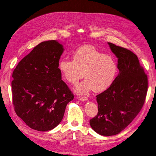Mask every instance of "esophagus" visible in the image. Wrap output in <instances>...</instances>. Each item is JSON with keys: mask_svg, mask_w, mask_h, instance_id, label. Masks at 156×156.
I'll return each mask as SVG.
<instances>
[{"mask_svg": "<svg viewBox=\"0 0 156 156\" xmlns=\"http://www.w3.org/2000/svg\"><path fill=\"white\" fill-rule=\"evenodd\" d=\"M78 99L80 100V101H88V97H82V96H78L77 97Z\"/></svg>", "mask_w": 156, "mask_h": 156, "instance_id": "1", "label": "esophagus"}]
</instances>
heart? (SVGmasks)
Returning a JSON list of instances; mask_svg holds the SVG:
<instances>
[{"mask_svg": "<svg viewBox=\"0 0 156 156\" xmlns=\"http://www.w3.org/2000/svg\"><path fill=\"white\" fill-rule=\"evenodd\" d=\"M59 69L66 81L73 85L84 76L86 80L76 87V92L86 94L92 90L100 93L109 88L115 79L118 68L111 56L86 45L73 52V61H60Z\"/></svg>", "mask_w": 156, "mask_h": 156, "instance_id": "1", "label": "heart"}]
</instances>
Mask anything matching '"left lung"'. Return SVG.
I'll use <instances>...</instances> for the list:
<instances>
[{
  "label": "left lung",
  "instance_id": "8db88e82",
  "mask_svg": "<svg viewBox=\"0 0 156 156\" xmlns=\"http://www.w3.org/2000/svg\"><path fill=\"white\" fill-rule=\"evenodd\" d=\"M118 57L119 73L106 90L97 95L98 113L90 120L95 132L103 136L119 133L137 116L144 104L148 78L136 54L108 43Z\"/></svg>",
  "mask_w": 156,
  "mask_h": 156
}]
</instances>
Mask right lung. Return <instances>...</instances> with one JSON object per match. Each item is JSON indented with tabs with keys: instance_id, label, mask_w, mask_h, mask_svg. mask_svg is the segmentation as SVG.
Listing matches in <instances>:
<instances>
[{
	"instance_id": "right-lung-1",
	"label": "right lung",
	"mask_w": 156,
	"mask_h": 156,
	"mask_svg": "<svg viewBox=\"0 0 156 156\" xmlns=\"http://www.w3.org/2000/svg\"><path fill=\"white\" fill-rule=\"evenodd\" d=\"M64 51L56 40L39 44L12 73V103L16 114L31 128L46 132L62 121L74 95L61 80L59 61Z\"/></svg>"
}]
</instances>
